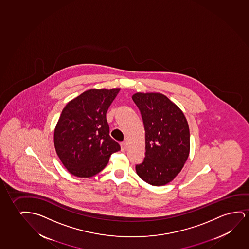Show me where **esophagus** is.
I'll return each mask as SVG.
<instances>
[{
  "instance_id": "obj_1",
  "label": "esophagus",
  "mask_w": 249,
  "mask_h": 249,
  "mask_svg": "<svg viewBox=\"0 0 249 249\" xmlns=\"http://www.w3.org/2000/svg\"><path fill=\"white\" fill-rule=\"evenodd\" d=\"M121 150H122V151H123V152H124V151H126V143H125V142H122V143H121Z\"/></svg>"
}]
</instances>
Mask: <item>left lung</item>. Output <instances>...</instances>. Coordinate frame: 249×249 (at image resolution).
Instances as JSON below:
<instances>
[{
  "mask_svg": "<svg viewBox=\"0 0 249 249\" xmlns=\"http://www.w3.org/2000/svg\"><path fill=\"white\" fill-rule=\"evenodd\" d=\"M145 131V157L137 164V174L155 186L169 183L184 167L190 153V129L178 107L161 93L137 92Z\"/></svg>",
  "mask_w": 249,
  "mask_h": 249,
  "instance_id": "1",
  "label": "left lung"
}]
</instances>
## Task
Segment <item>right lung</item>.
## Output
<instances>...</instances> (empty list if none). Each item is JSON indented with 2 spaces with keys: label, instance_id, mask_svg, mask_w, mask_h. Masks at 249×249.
<instances>
[{
  "label": "right lung",
  "instance_id": "right-lung-1",
  "mask_svg": "<svg viewBox=\"0 0 249 249\" xmlns=\"http://www.w3.org/2000/svg\"><path fill=\"white\" fill-rule=\"evenodd\" d=\"M120 89H90L62 110L54 130V146L65 168L76 177L103 170L111 154L121 150L109 136L106 112Z\"/></svg>",
  "mask_w": 249,
  "mask_h": 249
}]
</instances>
